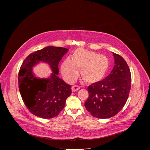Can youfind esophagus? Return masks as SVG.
<instances>
[{"label":"esophagus","instance_id":"1","mask_svg":"<svg viewBox=\"0 0 150 150\" xmlns=\"http://www.w3.org/2000/svg\"><path fill=\"white\" fill-rule=\"evenodd\" d=\"M79 89H80V87H79V86H73L71 88L72 92H76V91H78Z\"/></svg>","mask_w":150,"mask_h":150}]
</instances>
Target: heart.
Here are the masks:
<instances>
[{
    "instance_id": "obj_1",
    "label": "heart",
    "mask_w": 150,
    "mask_h": 150,
    "mask_svg": "<svg viewBox=\"0 0 150 150\" xmlns=\"http://www.w3.org/2000/svg\"><path fill=\"white\" fill-rule=\"evenodd\" d=\"M109 67L110 62L106 56L78 48L73 52L72 59H64L61 70L64 78L69 82L75 81L80 69V75L84 80L89 83H97L105 78Z\"/></svg>"
}]
</instances>
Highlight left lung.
Here are the masks:
<instances>
[{
  "instance_id": "obj_1",
  "label": "left lung",
  "mask_w": 150,
  "mask_h": 150,
  "mask_svg": "<svg viewBox=\"0 0 150 150\" xmlns=\"http://www.w3.org/2000/svg\"><path fill=\"white\" fill-rule=\"evenodd\" d=\"M114 67L103 80L88 87L89 97L84 106L93 116L107 119L117 114L128 98L131 74L128 65L120 55L112 52Z\"/></svg>"
}]
</instances>
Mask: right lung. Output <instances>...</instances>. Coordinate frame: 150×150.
I'll list each match as a JSON object with an SVG mask.
<instances>
[{
  "mask_svg": "<svg viewBox=\"0 0 150 150\" xmlns=\"http://www.w3.org/2000/svg\"><path fill=\"white\" fill-rule=\"evenodd\" d=\"M69 50L47 47L29 54L18 73L19 90L24 103L33 114L44 119L54 117L64 109L66 100L71 94V85L58 76V64ZM46 63L52 73L47 79L35 76L32 68Z\"/></svg>",
  "mask_w": 150,
  "mask_h": 150,
  "instance_id": "obj_1",
  "label": "right lung"
}]
</instances>
